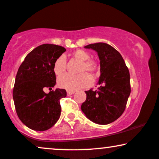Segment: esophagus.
Here are the masks:
<instances>
[{"mask_svg":"<svg viewBox=\"0 0 159 159\" xmlns=\"http://www.w3.org/2000/svg\"><path fill=\"white\" fill-rule=\"evenodd\" d=\"M74 93H75L74 91H67V95H68V96H70V95H72Z\"/></svg>","mask_w":159,"mask_h":159,"instance_id":"obj_1","label":"esophagus"}]
</instances>
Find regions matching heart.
Instances as JSON below:
<instances>
[{
	"mask_svg": "<svg viewBox=\"0 0 159 159\" xmlns=\"http://www.w3.org/2000/svg\"><path fill=\"white\" fill-rule=\"evenodd\" d=\"M72 55L75 58L81 62L79 72L81 73L84 72V73L78 75L64 74L58 78L59 87L69 91H75L90 86L93 83V78L85 72L95 73L98 69L97 63L92 60H90V54L85 51L78 49L72 52ZM66 60L64 56H60L57 58L53 67L54 73L57 75L63 74L66 70Z\"/></svg>",
	"mask_w": 159,
	"mask_h": 159,
	"instance_id": "b5f03b06",
	"label": "heart"
}]
</instances>
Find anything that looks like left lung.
<instances>
[{
    "label": "left lung",
    "mask_w": 159,
    "mask_h": 159,
    "mask_svg": "<svg viewBox=\"0 0 159 159\" xmlns=\"http://www.w3.org/2000/svg\"><path fill=\"white\" fill-rule=\"evenodd\" d=\"M97 52L100 61L98 90L85 91L81 111L89 120L107 125L117 120L125 111L131 93L130 75L123 57L110 45L93 43L84 46Z\"/></svg>",
    "instance_id": "8db88e82"
}]
</instances>
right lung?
Returning <instances> with one entry per match:
<instances>
[{
  "mask_svg": "<svg viewBox=\"0 0 159 159\" xmlns=\"http://www.w3.org/2000/svg\"><path fill=\"white\" fill-rule=\"evenodd\" d=\"M66 52L60 45L43 44L31 51L18 70L12 96L18 116L26 126L35 131L48 130L59 120L61 113L60 99L66 91L56 89L54 63Z\"/></svg>",
  "mask_w": 159,
  "mask_h": 159,
  "instance_id": "1",
  "label": "right lung"
}]
</instances>
